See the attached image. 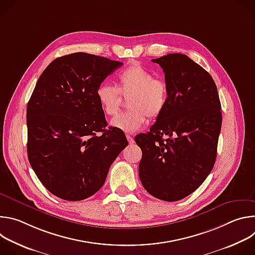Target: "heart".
I'll use <instances>...</instances> for the list:
<instances>
[{
  "label": "heart",
  "mask_w": 255,
  "mask_h": 255,
  "mask_svg": "<svg viewBox=\"0 0 255 255\" xmlns=\"http://www.w3.org/2000/svg\"><path fill=\"white\" fill-rule=\"evenodd\" d=\"M147 93H148L149 99H155V97L157 96V92H156L154 89H149V90L147 91Z\"/></svg>",
  "instance_id": "1"
}]
</instances>
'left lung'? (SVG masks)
Listing matches in <instances>:
<instances>
[{
	"label": "left lung",
	"instance_id": "obj_1",
	"mask_svg": "<svg viewBox=\"0 0 255 255\" xmlns=\"http://www.w3.org/2000/svg\"><path fill=\"white\" fill-rule=\"evenodd\" d=\"M85 52L54 59L27 105L29 162L42 185L66 201H82L104 185L127 139L107 127L98 91L122 66ZM96 131H103L100 137ZM92 136L88 140L84 137ZM128 143V142H127Z\"/></svg>",
	"mask_w": 255,
	"mask_h": 255
}]
</instances>
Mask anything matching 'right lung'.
Masks as SVG:
<instances>
[{
    "label": "right lung",
    "instance_id": "1",
    "mask_svg": "<svg viewBox=\"0 0 255 255\" xmlns=\"http://www.w3.org/2000/svg\"><path fill=\"white\" fill-rule=\"evenodd\" d=\"M163 72L167 98L150 132L135 141L142 151L139 177L153 197L179 201L213 169L222 125L221 103L208 71L189 56L151 59Z\"/></svg>",
    "mask_w": 255,
    "mask_h": 255
}]
</instances>
